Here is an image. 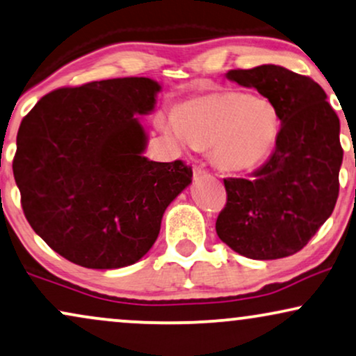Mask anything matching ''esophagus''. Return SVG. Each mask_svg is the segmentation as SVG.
I'll use <instances>...</instances> for the list:
<instances>
[{"mask_svg": "<svg viewBox=\"0 0 356 356\" xmlns=\"http://www.w3.org/2000/svg\"><path fill=\"white\" fill-rule=\"evenodd\" d=\"M207 172V170L202 168V165H195L193 168V177H200V175H204Z\"/></svg>", "mask_w": 356, "mask_h": 356, "instance_id": "1", "label": "esophagus"}]
</instances>
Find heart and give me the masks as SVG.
Listing matches in <instances>:
<instances>
[{
	"mask_svg": "<svg viewBox=\"0 0 356 356\" xmlns=\"http://www.w3.org/2000/svg\"><path fill=\"white\" fill-rule=\"evenodd\" d=\"M164 131L186 147H211L223 170H245L266 157L276 145L281 116L266 97L218 90L184 102L163 121Z\"/></svg>",
	"mask_w": 356,
	"mask_h": 356,
	"instance_id": "b5f03b06",
	"label": "heart"
}]
</instances>
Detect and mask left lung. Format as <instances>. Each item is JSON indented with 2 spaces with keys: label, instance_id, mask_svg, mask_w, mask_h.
I'll return each mask as SVG.
<instances>
[{
  "label": "left lung",
  "instance_id": "8db88e82",
  "mask_svg": "<svg viewBox=\"0 0 356 356\" xmlns=\"http://www.w3.org/2000/svg\"><path fill=\"white\" fill-rule=\"evenodd\" d=\"M227 77L269 98L281 129L271 157L250 179H223L227 204L215 230L246 258H286L302 250L335 209L340 120L321 85L284 67L235 69Z\"/></svg>",
  "mask_w": 356,
  "mask_h": 356
}]
</instances>
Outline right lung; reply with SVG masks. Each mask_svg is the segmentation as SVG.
<instances>
[{"label":"right lung","instance_id":"1","mask_svg":"<svg viewBox=\"0 0 356 356\" xmlns=\"http://www.w3.org/2000/svg\"><path fill=\"white\" fill-rule=\"evenodd\" d=\"M159 83L110 79L44 95L21 121L13 172L33 230L90 269L136 263L154 245L164 210L192 182L181 159L143 156L136 113L152 111Z\"/></svg>","mask_w":356,"mask_h":356}]
</instances>
